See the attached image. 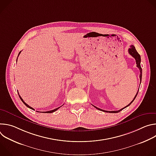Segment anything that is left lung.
Returning a JSON list of instances; mask_svg holds the SVG:
<instances>
[{"instance_id":"left-lung-1","label":"left lung","mask_w":156,"mask_h":156,"mask_svg":"<svg viewBox=\"0 0 156 156\" xmlns=\"http://www.w3.org/2000/svg\"><path fill=\"white\" fill-rule=\"evenodd\" d=\"M128 52H129V54L133 57H134V58H135V60H136V66L140 69V84H141V79H142V69H141V64H140V63H141V57H140V55L138 53V52L136 51V50L135 46H133V45H131V46H130V48H129V49H128ZM138 91H139V90L138 91V92H137L136 96H135L134 99H133V100L128 105H127L125 106V107H123V108L120 109L119 110L107 111V110H104L101 109V108H98V107H96V106H94V105H93L96 108H97V109H98V110H101V111H103V112H108V113H118V112H120V111H122L123 109H124L125 108H126V107H127L128 106H129L133 101H134V100L135 99V98H136V96H137V94H138Z\"/></svg>"}]
</instances>
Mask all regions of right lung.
<instances>
[{"label":"right lung","instance_id":"right-lung-1","mask_svg":"<svg viewBox=\"0 0 156 156\" xmlns=\"http://www.w3.org/2000/svg\"><path fill=\"white\" fill-rule=\"evenodd\" d=\"M21 53V51L19 52V54H18V55H20V54ZM16 61H17V60H16ZM18 95H19V93H18ZM19 97H20V99L21 100V101L23 102V104L27 106V107H28V108H31V109H32V110H34V109L33 108H32L31 107H30V105H28L26 102H25V101L23 100V99H22L21 98V96L19 95ZM61 107V106H60ZM60 107H58V108H55V109H54V110H50V111H47V112H42V113H52V112H55V111H56L57 110H58Z\"/></svg>","mask_w":156,"mask_h":156}]
</instances>
